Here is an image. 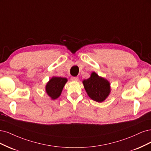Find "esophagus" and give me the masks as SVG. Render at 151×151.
I'll return each mask as SVG.
<instances>
[{"mask_svg": "<svg viewBox=\"0 0 151 151\" xmlns=\"http://www.w3.org/2000/svg\"><path fill=\"white\" fill-rule=\"evenodd\" d=\"M71 80L72 81H78V77H75V76H72L71 77Z\"/></svg>", "mask_w": 151, "mask_h": 151, "instance_id": "1", "label": "esophagus"}]
</instances>
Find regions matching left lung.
<instances>
[{
	"label": "left lung",
	"mask_w": 151,
	"mask_h": 151,
	"mask_svg": "<svg viewBox=\"0 0 151 151\" xmlns=\"http://www.w3.org/2000/svg\"><path fill=\"white\" fill-rule=\"evenodd\" d=\"M85 89L90 98L97 102L104 101L110 92L109 82L95 72L88 79L83 81Z\"/></svg>",
	"instance_id": "left-lung-1"
}]
</instances>
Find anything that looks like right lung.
I'll return each instance as SVG.
<instances>
[{"instance_id":"add662e5","label":"right lung","mask_w":151,"mask_h":151,"mask_svg":"<svg viewBox=\"0 0 151 151\" xmlns=\"http://www.w3.org/2000/svg\"><path fill=\"white\" fill-rule=\"evenodd\" d=\"M67 79L61 77H52L46 86V91L47 95L52 100L56 99L61 93Z\"/></svg>"}]
</instances>
